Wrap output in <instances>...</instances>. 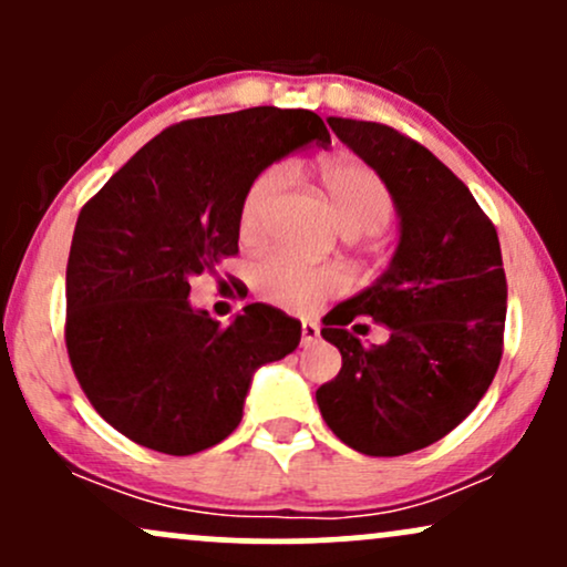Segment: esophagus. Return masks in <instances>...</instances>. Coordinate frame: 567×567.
<instances>
[{"label": "esophagus", "instance_id": "esophagus-1", "mask_svg": "<svg viewBox=\"0 0 567 567\" xmlns=\"http://www.w3.org/2000/svg\"><path fill=\"white\" fill-rule=\"evenodd\" d=\"M320 341V324L311 322V320H303L301 324V343L303 347H311V343Z\"/></svg>", "mask_w": 567, "mask_h": 567}]
</instances>
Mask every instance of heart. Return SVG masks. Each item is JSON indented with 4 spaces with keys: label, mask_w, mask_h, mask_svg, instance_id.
<instances>
[{
    "label": "heart",
    "mask_w": 567,
    "mask_h": 567,
    "mask_svg": "<svg viewBox=\"0 0 567 567\" xmlns=\"http://www.w3.org/2000/svg\"><path fill=\"white\" fill-rule=\"evenodd\" d=\"M290 171L285 165H271L252 181L245 192L239 210V229L245 237L261 234L271 207L282 188L288 186ZM320 184L328 194L338 226L347 237H370L389 226L394 216V199L381 175L354 159H328L320 165ZM258 296L264 301L285 306L292 311H315L324 298L343 290L347 279L341 271L328 266H306L288 256H271L258 264L256 275Z\"/></svg>",
    "instance_id": "obj_1"
}]
</instances>
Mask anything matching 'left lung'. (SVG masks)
Listing matches in <instances>:
<instances>
[{
  "label": "left lung",
  "instance_id": "obj_1",
  "mask_svg": "<svg viewBox=\"0 0 567 567\" xmlns=\"http://www.w3.org/2000/svg\"><path fill=\"white\" fill-rule=\"evenodd\" d=\"M328 125L389 186L400 237L386 271L322 320L343 365L317 389V405L354 451L405 455L458 426L496 375L506 320L498 234L421 143L379 122ZM360 316L383 323L390 341L368 350L351 337L346 324Z\"/></svg>",
  "mask_w": 567,
  "mask_h": 567
}]
</instances>
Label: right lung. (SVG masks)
I'll return each mask as SVG.
<instances>
[{"label": "right lung", "mask_w": 567, "mask_h": 567, "mask_svg": "<svg viewBox=\"0 0 567 567\" xmlns=\"http://www.w3.org/2000/svg\"><path fill=\"white\" fill-rule=\"evenodd\" d=\"M306 109L256 106L167 127L82 207L66 266V349L103 421L143 447L192 455L243 421L256 370L301 322L247 303L229 328L194 309L188 279L237 252L245 192L306 143Z\"/></svg>", "instance_id": "add662e5"}]
</instances>
